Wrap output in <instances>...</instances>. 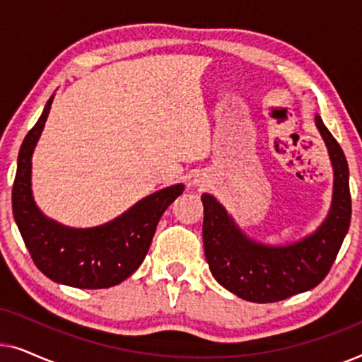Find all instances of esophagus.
Returning <instances> with one entry per match:
<instances>
[{"mask_svg": "<svg viewBox=\"0 0 362 362\" xmlns=\"http://www.w3.org/2000/svg\"><path fill=\"white\" fill-rule=\"evenodd\" d=\"M196 182H199V181H197V180H196Z\"/></svg>", "mask_w": 362, "mask_h": 362, "instance_id": "obj_1", "label": "esophagus"}]
</instances>
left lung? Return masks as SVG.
Returning a JSON list of instances; mask_svg holds the SVG:
<instances>
[{
  "label": "left lung",
  "mask_w": 362,
  "mask_h": 362,
  "mask_svg": "<svg viewBox=\"0 0 362 362\" xmlns=\"http://www.w3.org/2000/svg\"><path fill=\"white\" fill-rule=\"evenodd\" d=\"M316 127L328 146L334 170L333 204L323 226L313 235L285 247H267L249 240L224 207L202 194V239L211 274L226 290L254 301L275 303L321 284L343 244L351 222L348 161L320 115Z\"/></svg>",
  "instance_id": "8db88e82"
}]
</instances>
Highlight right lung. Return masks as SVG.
I'll use <instances>...</instances> for the list:
<instances>
[{
    "label": "right lung",
    "instance_id": "1",
    "mask_svg": "<svg viewBox=\"0 0 362 362\" xmlns=\"http://www.w3.org/2000/svg\"><path fill=\"white\" fill-rule=\"evenodd\" d=\"M24 138L13 185V214L34 265L49 279L76 288H108L128 279L150 249L163 212L185 186L161 189L136 202L125 214L95 229H69L47 219L31 194V156L51 110Z\"/></svg>",
    "mask_w": 362,
    "mask_h": 362
}]
</instances>
